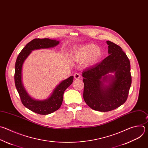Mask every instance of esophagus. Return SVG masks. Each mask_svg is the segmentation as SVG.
I'll list each match as a JSON object with an SVG mask.
<instances>
[{
	"mask_svg": "<svg viewBox=\"0 0 148 148\" xmlns=\"http://www.w3.org/2000/svg\"><path fill=\"white\" fill-rule=\"evenodd\" d=\"M74 78L75 79H78L79 78H80V75L78 73H76L74 74Z\"/></svg>",
	"mask_w": 148,
	"mask_h": 148,
	"instance_id": "esophagus-1",
	"label": "esophagus"
}]
</instances>
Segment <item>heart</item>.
<instances>
[{
    "label": "heart",
    "instance_id": "heart-1",
    "mask_svg": "<svg viewBox=\"0 0 148 148\" xmlns=\"http://www.w3.org/2000/svg\"><path fill=\"white\" fill-rule=\"evenodd\" d=\"M101 55L100 49L93 44L82 45L75 49L71 54L73 60L77 62L84 63L87 66L96 64Z\"/></svg>",
    "mask_w": 148,
    "mask_h": 148
}]
</instances>
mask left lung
I'll list each match as a JSON object with an SVG mask.
<instances>
[{
	"label": "left lung",
	"mask_w": 148,
	"mask_h": 148,
	"mask_svg": "<svg viewBox=\"0 0 148 148\" xmlns=\"http://www.w3.org/2000/svg\"><path fill=\"white\" fill-rule=\"evenodd\" d=\"M108 45L107 57L92 67L84 69L83 99L93 110L106 112L113 110L127 100L132 78L130 62L122 48L112 42ZM114 72V76L108 77V73ZM109 81V85L103 82Z\"/></svg>",
	"instance_id": "obj_1"
}]
</instances>
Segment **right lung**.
Returning <instances> with one entry per match:
<instances>
[{
  "label": "right lung",
  "mask_w": 148,
  "mask_h": 148,
  "mask_svg": "<svg viewBox=\"0 0 148 148\" xmlns=\"http://www.w3.org/2000/svg\"><path fill=\"white\" fill-rule=\"evenodd\" d=\"M60 41L48 38H36L29 42L21 51L17 56L15 64L14 82L16 89L19 94L23 104L31 111L41 115L51 114L60 108L61 106L64 93L72 83L73 76H71L58 84L51 96L42 101L35 100L26 92L21 81V70L23 64L27 56L34 49L48 48L57 45Z\"/></svg>",
  "instance_id": "obj_1"
}]
</instances>
